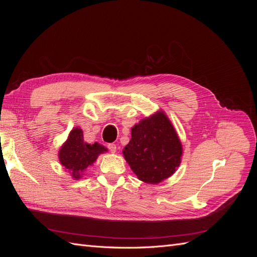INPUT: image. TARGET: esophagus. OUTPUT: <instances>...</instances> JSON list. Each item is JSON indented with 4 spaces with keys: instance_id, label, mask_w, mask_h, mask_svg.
I'll return each mask as SVG.
<instances>
[{
    "instance_id": "1",
    "label": "esophagus",
    "mask_w": 257,
    "mask_h": 257,
    "mask_svg": "<svg viewBox=\"0 0 257 257\" xmlns=\"http://www.w3.org/2000/svg\"><path fill=\"white\" fill-rule=\"evenodd\" d=\"M108 149H109V151L111 153H115L116 152V146L114 144H109V145H108Z\"/></svg>"
}]
</instances>
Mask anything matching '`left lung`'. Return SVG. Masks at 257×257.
<instances>
[{
    "mask_svg": "<svg viewBox=\"0 0 257 257\" xmlns=\"http://www.w3.org/2000/svg\"><path fill=\"white\" fill-rule=\"evenodd\" d=\"M123 155L139 180L159 184L173 176L181 163L182 145L172 121L163 110L132 127Z\"/></svg>",
    "mask_w": 257,
    "mask_h": 257,
    "instance_id": "8db88e82",
    "label": "left lung"
}]
</instances>
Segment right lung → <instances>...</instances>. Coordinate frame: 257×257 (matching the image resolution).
<instances>
[{"instance_id":"obj_1","label":"right lung","mask_w":257,"mask_h":257,"mask_svg":"<svg viewBox=\"0 0 257 257\" xmlns=\"http://www.w3.org/2000/svg\"><path fill=\"white\" fill-rule=\"evenodd\" d=\"M107 148L98 143L88 144L83 141V132L75 126L69 132L65 143L60 147L58 153L60 164L71 174L74 180H78L85 169L92 166L98 155L107 152Z\"/></svg>"}]
</instances>
